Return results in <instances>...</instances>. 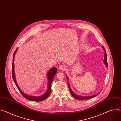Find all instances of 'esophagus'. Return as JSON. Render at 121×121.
Returning a JSON list of instances; mask_svg holds the SVG:
<instances>
[{
  "mask_svg": "<svg viewBox=\"0 0 121 121\" xmlns=\"http://www.w3.org/2000/svg\"><path fill=\"white\" fill-rule=\"evenodd\" d=\"M65 69H66V67H65L64 65H61L59 67V69L60 70H64Z\"/></svg>",
  "mask_w": 121,
  "mask_h": 121,
  "instance_id": "esophagus-1",
  "label": "esophagus"
}]
</instances>
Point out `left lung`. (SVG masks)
<instances>
[{
  "instance_id": "8db88e82",
  "label": "left lung",
  "mask_w": 121,
  "mask_h": 121,
  "mask_svg": "<svg viewBox=\"0 0 121 121\" xmlns=\"http://www.w3.org/2000/svg\"><path fill=\"white\" fill-rule=\"evenodd\" d=\"M102 48H103V49H104V52H105V54H104V64H105V65H106V66L107 67H108V62H107V58L106 51V50H105V48H104L103 46H102ZM67 79H68V77H67ZM68 86H69V91H70V93L71 94V95H72V96H73L74 98H76V99H79V100L88 99H91V98H93V97H94L96 96L97 95H98L99 94V93H97V94H96V95H92V96H88V97H87V96H83L78 95H76L75 93H74L72 92V90H71V89H70V86H69V82H68Z\"/></svg>"
}]
</instances>
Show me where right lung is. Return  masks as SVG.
Wrapping results in <instances>:
<instances>
[{
	"mask_svg": "<svg viewBox=\"0 0 121 121\" xmlns=\"http://www.w3.org/2000/svg\"><path fill=\"white\" fill-rule=\"evenodd\" d=\"M18 48H17L16 49V50L15 51L14 54H13V65H12V70H13V72H12V75H13V80L15 83V85H16L18 89L19 90V91L20 92V93H21V94L23 95V96L25 97L27 99L30 100V101H42L44 100L45 99L49 96V95H50L51 91V84L52 82L53 81V78L55 76V75L56 74V72H57V69L56 68H51L50 70L49 71L48 73V89L46 91V92L43 95H42L41 96H31V95H28L25 94H24L22 91H21V90L20 89L17 83L16 82V80L15 79V73H14V57H15V55L16 52H17V51L18 50Z\"/></svg>",
	"mask_w": 121,
	"mask_h": 121,
	"instance_id": "right-lung-1",
	"label": "right lung"
}]
</instances>
